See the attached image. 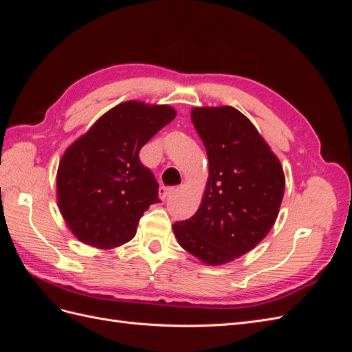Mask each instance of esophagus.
I'll return each instance as SVG.
<instances>
[{
	"label": "esophagus",
	"instance_id": "obj_1",
	"mask_svg": "<svg viewBox=\"0 0 352 352\" xmlns=\"http://www.w3.org/2000/svg\"><path fill=\"white\" fill-rule=\"evenodd\" d=\"M175 192V188H170V186H162L158 189V197L160 199H167L170 195Z\"/></svg>",
	"mask_w": 352,
	"mask_h": 352
}]
</instances>
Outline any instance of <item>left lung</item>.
<instances>
[{
  "instance_id": "1",
  "label": "left lung",
  "mask_w": 352,
  "mask_h": 352,
  "mask_svg": "<svg viewBox=\"0 0 352 352\" xmlns=\"http://www.w3.org/2000/svg\"><path fill=\"white\" fill-rule=\"evenodd\" d=\"M190 120L206 146L208 180L195 214L173 225L180 247L207 265L247 254L279 214L285 173L279 158L239 110L195 107Z\"/></svg>"
}]
</instances>
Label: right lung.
Segmentation results:
<instances>
[{"mask_svg": "<svg viewBox=\"0 0 352 352\" xmlns=\"http://www.w3.org/2000/svg\"><path fill=\"white\" fill-rule=\"evenodd\" d=\"M176 117L163 104L126 101L102 114L63 154L57 204L80 242L110 250L129 242L158 202V184L140 162L141 148Z\"/></svg>", "mask_w": 352, "mask_h": 352, "instance_id": "add662e5", "label": "right lung"}]
</instances>
